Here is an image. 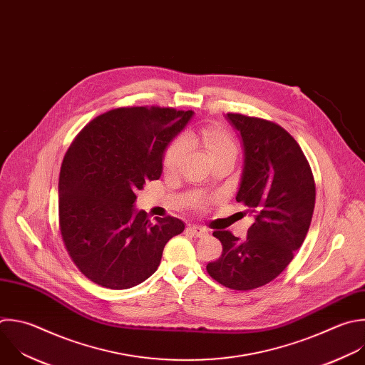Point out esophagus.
I'll return each instance as SVG.
<instances>
[{
	"label": "esophagus",
	"instance_id": "esophagus-1",
	"mask_svg": "<svg viewBox=\"0 0 365 365\" xmlns=\"http://www.w3.org/2000/svg\"><path fill=\"white\" fill-rule=\"evenodd\" d=\"M187 230L195 236V237H205L207 235V229L197 226V225H192L187 227Z\"/></svg>",
	"mask_w": 365,
	"mask_h": 365
}]
</instances>
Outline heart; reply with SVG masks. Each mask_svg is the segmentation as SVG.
Instances as JSON below:
<instances>
[{"mask_svg":"<svg viewBox=\"0 0 365 365\" xmlns=\"http://www.w3.org/2000/svg\"><path fill=\"white\" fill-rule=\"evenodd\" d=\"M186 141L189 145L202 146L210 159L219 155H236V143L229 133L213 126H203L196 132H186L185 139L178 138L168 146L163 156L165 172L170 173L176 170L187 150Z\"/></svg>","mask_w":365,"mask_h":365,"instance_id":"b5f03b06","label":"heart"}]
</instances>
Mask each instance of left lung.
Segmentation results:
<instances>
[{
    "mask_svg": "<svg viewBox=\"0 0 365 365\" xmlns=\"http://www.w3.org/2000/svg\"><path fill=\"white\" fill-rule=\"evenodd\" d=\"M226 118L245 152L236 202L244 203L255 220L245 240L229 230L213 232L222 255L206 271L226 288L250 291L275 279L304 244L315 206V182L304 152L284 128L239 113H227Z\"/></svg>",
    "mask_w": 365,
    "mask_h": 365,
    "instance_id": "obj_1",
    "label": "left lung"
}]
</instances>
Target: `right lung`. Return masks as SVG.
Wrapping results in <instances>:
<instances>
[{
  "label": "right lung",
  "instance_id": "right-lung-1",
  "mask_svg": "<svg viewBox=\"0 0 365 365\" xmlns=\"http://www.w3.org/2000/svg\"><path fill=\"white\" fill-rule=\"evenodd\" d=\"M192 115L169 107L114 108L70 145L58 180L60 232L71 261L94 284H142L156 272L169 239L183 232L180 219L152 222L135 202L146 182L160 178L166 148Z\"/></svg>",
  "mask_w": 365,
  "mask_h": 365
}]
</instances>
